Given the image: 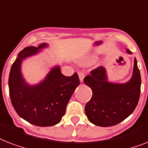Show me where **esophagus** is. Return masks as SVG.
<instances>
[{
    "instance_id": "34e87169",
    "label": "esophagus",
    "mask_w": 148,
    "mask_h": 148,
    "mask_svg": "<svg viewBox=\"0 0 148 148\" xmlns=\"http://www.w3.org/2000/svg\"><path fill=\"white\" fill-rule=\"evenodd\" d=\"M78 76H79V79H80V81H83L84 78V77H85V74H84V72H79Z\"/></svg>"
}]
</instances>
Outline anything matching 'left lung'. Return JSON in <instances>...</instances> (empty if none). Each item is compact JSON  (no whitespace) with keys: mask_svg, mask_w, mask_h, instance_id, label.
Masks as SVG:
<instances>
[{"mask_svg":"<svg viewBox=\"0 0 148 148\" xmlns=\"http://www.w3.org/2000/svg\"><path fill=\"white\" fill-rule=\"evenodd\" d=\"M128 53H131L127 50ZM92 90V97L85 105V114L92 124L100 127H110L119 124L133 113L140 98V71L134 59L133 75L124 84L108 81L105 68L98 67L84 79Z\"/></svg>","mask_w":148,"mask_h":148,"instance_id":"8db88e82","label":"left lung"}]
</instances>
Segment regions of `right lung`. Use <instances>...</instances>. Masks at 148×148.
<instances>
[{"mask_svg":"<svg viewBox=\"0 0 148 148\" xmlns=\"http://www.w3.org/2000/svg\"><path fill=\"white\" fill-rule=\"evenodd\" d=\"M47 46L43 43L38 47L31 46L22 50L11 66L8 80L10 101L15 111L27 122L40 127L53 126L61 121L67 103L80 84L77 73L64 76L58 66L39 84L31 86L24 81L21 72L23 59Z\"/></svg>","mask_w":148,"mask_h":148,"instance_id":"add662e5","label":"right lung"}]
</instances>
